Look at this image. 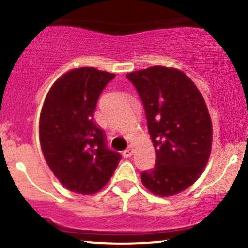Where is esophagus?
<instances>
[{"label": "esophagus", "mask_w": 248, "mask_h": 248, "mask_svg": "<svg viewBox=\"0 0 248 248\" xmlns=\"http://www.w3.org/2000/svg\"><path fill=\"white\" fill-rule=\"evenodd\" d=\"M123 156L125 157V158H129V157L132 156V146L131 145H130L126 150L123 151Z\"/></svg>", "instance_id": "obj_1"}]
</instances>
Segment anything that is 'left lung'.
Returning a JSON list of instances; mask_svg holds the SVG:
<instances>
[{"label":"left lung","instance_id":"left-lung-1","mask_svg":"<svg viewBox=\"0 0 248 248\" xmlns=\"http://www.w3.org/2000/svg\"><path fill=\"white\" fill-rule=\"evenodd\" d=\"M144 105L156 164L140 175L155 195L172 196L203 172L212 151L208 108L196 85L182 71L153 66L126 74Z\"/></svg>","mask_w":248,"mask_h":248}]
</instances>
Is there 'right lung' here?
<instances>
[{
    "label": "right lung",
    "mask_w": 248,
    "mask_h": 248,
    "mask_svg": "<svg viewBox=\"0 0 248 248\" xmlns=\"http://www.w3.org/2000/svg\"><path fill=\"white\" fill-rule=\"evenodd\" d=\"M116 74L79 67L60 77L46 95L40 114L42 154L54 176L68 190L91 195L105 187L121 155L106 146L93 121L98 98Z\"/></svg>",
    "instance_id": "add662e5"
}]
</instances>
